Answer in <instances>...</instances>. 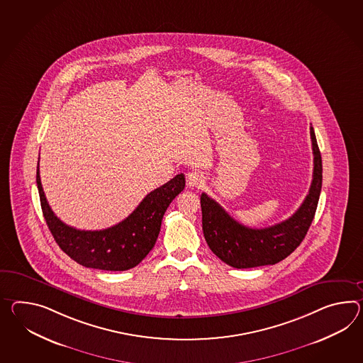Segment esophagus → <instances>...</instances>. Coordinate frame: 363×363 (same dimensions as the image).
<instances>
[{
  "instance_id": "34e87169",
  "label": "esophagus",
  "mask_w": 363,
  "mask_h": 363,
  "mask_svg": "<svg viewBox=\"0 0 363 363\" xmlns=\"http://www.w3.org/2000/svg\"><path fill=\"white\" fill-rule=\"evenodd\" d=\"M186 178H187V185L190 187H199L204 182L203 174L201 172H196V170L189 172Z\"/></svg>"
}]
</instances>
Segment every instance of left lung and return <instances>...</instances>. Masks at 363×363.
<instances>
[{"mask_svg":"<svg viewBox=\"0 0 363 363\" xmlns=\"http://www.w3.org/2000/svg\"><path fill=\"white\" fill-rule=\"evenodd\" d=\"M313 176L310 191L298 211L289 219L267 228H249L235 220L220 204L203 193L201 195L204 239L213 255L236 269L274 265L301 245L318 208L323 184L321 155L313 127Z\"/></svg>","mask_w":363,"mask_h":363,"instance_id":"obj_1","label":"left lung"}]
</instances>
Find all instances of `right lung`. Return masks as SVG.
<instances>
[{
  "mask_svg": "<svg viewBox=\"0 0 363 363\" xmlns=\"http://www.w3.org/2000/svg\"><path fill=\"white\" fill-rule=\"evenodd\" d=\"M36 185L45 223L64 253L85 267L123 272L139 265L155 247L164 213L185 189V176L177 174L165 185L155 189L124 220L101 230H76L53 213L40 182L39 162Z\"/></svg>",
  "mask_w": 363,
  "mask_h": 363,
  "instance_id": "add662e5",
  "label": "right lung"
}]
</instances>
